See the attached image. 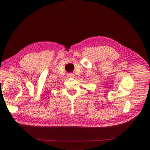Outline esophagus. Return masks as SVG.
<instances>
[{"instance_id": "1", "label": "esophagus", "mask_w": 150, "mask_h": 150, "mask_svg": "<svg viewBox=\"0 0 150 150\" xmlns=\"http://www.w3.org/2000/svg\"><path fill=\"white\" fill-rule=\"evenodd\" d=\"M74 74H73V73H69V74H68V77H70V78H73V77H74Z\"/></svg>"}]
</instances>
